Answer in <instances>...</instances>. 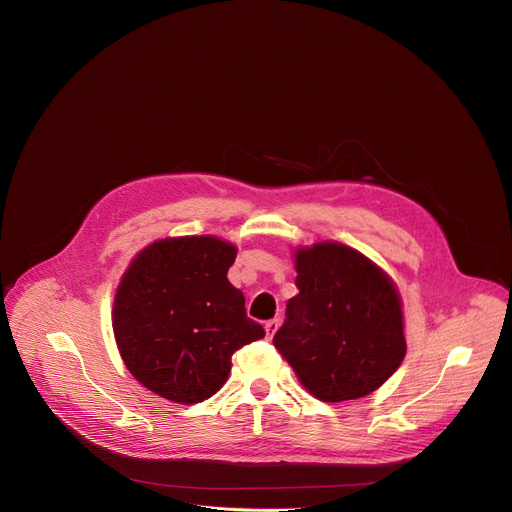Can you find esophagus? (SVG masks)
I'll use <instances>...</instances> for the list:
<instances>
[{
	"mask_svg": "<svg viewBox=\"0 0 512 512\" xmlns=\"http://www.w3.org/2000/svg\"><path fill=\"white\" fill-rule=\"evenodd\" d=\"M279 325H281V321H279V319H271V321H267V323H265V331H267V337H269V339L277 333Z\"/></svg>",
	"mask_w": 512,
	"mask_h": 512,
	"instance_id": "obj_1",
	"label": "esophagus"
}]
</instances>
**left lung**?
<instances>
[{
	"label": "left lung",
	"instance_id": "left-lung-1",
	"mask_svg": "<svg viewBox=\"0 0 512 512\" xmlns=\"http://www.w3.org/2000/svg\"><path fill=\"white\" fill-rule=\"evenodd\" d=\"M299 293L273 345L301 385L325 403L377 391L407 353L403 303L393 279L337 241L295 251Z\"/></svg>",
	"mask_w": 512,
	"mask_h": 512
}]
</instances>
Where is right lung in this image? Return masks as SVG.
<instances>
[{
    "mask_svg": "<svg viewBox=\"0 0 512 512\" xmlns=\"http://www.w3.org/2000/svg\"><path fill=\"white\" fill-rule=\"evenodd\" d=\"M237 247L213 235L167 237L139 251L113 301V335L127 371L155 395L195 405L231 373V355L265 337L227 271Z\"/></svg>",
    "mask_w": 512,
    "mask_h": 512,
    "instance_id": "obj_1",
    "label": "right lung"
}]
</instances>
